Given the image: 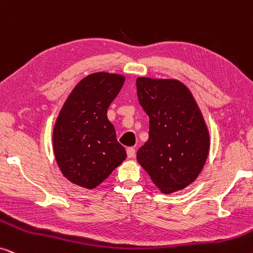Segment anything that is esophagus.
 I'll return each instance as SVG.
<instances>
[{
  "instance_id": "34e87169",
  "label": "esophagus",
  "mask_w": 253,
  "mask_h": 253,
  "mask_svg": "<svg viewBox=\"0 0 253 253\" xmlns=\"http://www.w3.org/2000/svg\"><path fill=\"white\" fill-rule=\"evenodd\" d=\"M126 155L127 158H134V156H136V150H134L133 147H127Z\"/></svg>"
}]
</instances>
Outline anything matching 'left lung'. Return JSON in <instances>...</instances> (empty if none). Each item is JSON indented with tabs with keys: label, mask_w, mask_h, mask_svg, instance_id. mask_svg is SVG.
I'll list each match as a JSON object with an SVG mask.
<instances>
[{
	"label": "left lung",
	"mask_w": 253,
	"mask_h": 253,
	"mask_svg": "<svg viewBox=\"0 0 253 253\" xmlns=\"http://www.w3.org/2000/svg\"><path fill=\"white\" fill-rule=\"evenodd\" d=\"M137 94L150 119L137 162L164 194L194 182L207 162L209 130L192 91L175 79L138 78Z\"/></svg>",
	"instance_id": "1"
}]
</instances>
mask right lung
Segmentation results:
<instances>
[{
	"label": "right lung",
	"mask_w": 253,
	"mask_h": 253,
	"mask_svg": "<svg viewBox=\"0 0 253 253\" xmlns=\"http://www.w3.org/2000/svg\"><path fill=\"white\" fill-rule=\"evenodd\" d=\"M126 77L97 72L73 88L53 127V153L59 169L72 183L87 189L101 185L126 158L107 111Z\"/></svg>",
	"instance_id": "1"
}]
</instances>
